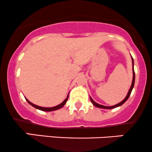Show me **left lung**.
I'll return each instance as SVG.
<instances>
[{
    "instance_id": "8db88e82",
    "label": "left lung",
    "mask_w": 152,
    "mask_h": 152,
    "mask_svg": "<svg viewBox=\"0 0 152 152\" xmlns=\"http://www.w3.org/2000/svg\"><path fill=\"white\" fill-rule=\"evenodd\" d=\"M132 63H133V81H132V84H131V86H130V90H129L128 94H127L126 97L125 98V99H123V100L121 102H120L119 104H116V105H114V106H112V107H106V106H104V105H101V104H97V103L94 102V100L92 99V98L91 97V102H92V104H94V106L96 107H98V108H102V109H114V108H116V107H120V106L122 105V104H124L125 102H126L127 100L128 99V98L130 97V94H131L132 92V90H133V87H134V83H135V72H134V69H133V65H134V63H133V57H132Z\"/></svg>"
}]
</instances>
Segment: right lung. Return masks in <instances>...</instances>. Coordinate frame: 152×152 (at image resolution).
<instances>
[{"label":"right lung","mask_w":152,"mask_h":152,"mask_svg":"<svg viewBox=\"0 0 152 152\" xmlns=\"http://www.w3.org/2000/svg\"><path fill=\"white\" fill-rule=\"evenodd\" d=\"M68 98H69V94H68L67 97L65 99V100L62 103H61L60 104H58V105L56 106V107H39V106H37L35 105V104H32V103H31L30 101L28 100V99H26V101H27V102L29 103V104H30V105H32V107H35V108H36L37 109H40V110H42V111H45V112H51V111H54V110H57V109H61V107H63L64 106V104H66V102H67L68 100Z\"/></svg>","instance_id":"1"}]
</instances>
